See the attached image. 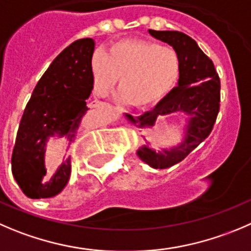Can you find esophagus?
I'll return each mask as SVG.
<instances>
[{"label": "esophagus", "instance_id": "esophagus-1", "mask_svg": "<svg viewBox=\"0 0 251 251\" xmlns=\"http://www.w3.org/2000/svg\"><path fill=\"white\" fill-rule=\"evenodd\" d=\"M107 106L106 102H101V101H92L91 103H90V107L91 108H101V107H104Z\"/></svg>", "mask_w": 251, "mask_h": 251}]
</instances>
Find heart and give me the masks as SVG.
<instances>
[{
  "label": "heart",
  "instance_id": "1",
  "mask_svg": "<svg viewBox=\"0 0 251 251\" xmlns=\"http://www.w3.org/2000/svg\"><path fill=\"white\" fill-rule=\"evenodd\" d=\"M180 59L174 48L147 40H122L91 60L92 88L104 97L119 78V100L145 107L163 99L176 83Z\"/></svg>",
  "mask_w": 251,
  "mask_h": 251
}]
</instances>
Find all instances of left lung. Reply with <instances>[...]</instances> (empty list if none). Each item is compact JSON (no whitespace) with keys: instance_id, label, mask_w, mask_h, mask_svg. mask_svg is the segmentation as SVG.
I'll use <instances>...</instances> for the list:
<instances>
[{"instance_id":"1","label":"left lung","mask_w":251,"mask_h":251,"mask_svg":"<svg viewBox=\"0 0 251 251\" xmlns=\"http://www.w3.org/2000/svg\"><path fill=\"white\" fill-rule=\"evenodd\" d=\"M150 35L174 48L180 59L178 82L151 111L139 117L126 114V118L140 130L155 126L157 118L173 113L187 117L183 142L170 149L155 150L145 142L137 150L142 161L154 169H168L180 163L203 142L216 122L221 102V81L213 61L200 49L197 43L177 30H152ZM145 139V137L143 135Z\"/></svg>"}]
</instances>
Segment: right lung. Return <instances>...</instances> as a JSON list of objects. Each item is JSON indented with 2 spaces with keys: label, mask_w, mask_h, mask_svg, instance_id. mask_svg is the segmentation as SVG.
Here are the masks:
<instances>
[{
  "label": "right lung",
  "mask_w": 251,
  "mask_h": 251,
  "mask_svg": "<svg viewBox=\"0 0 251 251\" xmlns=\"http://www.w3.org/2000/svg\"><path fill=\"white\" fill-rule=\"evenodd\" d=\"M95 42H74L54 59L35 86L21 119L12 152V174L27 197L50 199L64 190L71 174L70 156L52 171L45 169V145L50 137L75 140L88 111L92 91L91 60Z\"/></svg>",
  "instance_id": "add662e5"
}]
</instances>
